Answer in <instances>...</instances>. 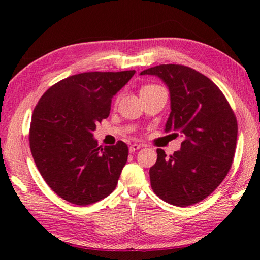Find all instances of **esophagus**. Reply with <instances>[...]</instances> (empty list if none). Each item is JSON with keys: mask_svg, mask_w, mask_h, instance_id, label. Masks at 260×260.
<instances>
[{"mask_svg": "<svg viewBox=\"0 0 260 260\" xmlns=\"http://www.w3.org/2000/svg\"><path fill=\"white\" fill-rule=\"evenodd\" d=\"M140 148V144H132V146H129V152H135L136 150H139Z\"/></svg>", "mask_w": 260, "mask_h": 260, "instance_id": "obj_1", "label": "esophagus"}]
</instances>
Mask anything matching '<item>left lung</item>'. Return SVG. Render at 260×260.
Listing matches in <instances>:
<instances>
[{
  "label": "left lung",
  "mask_w": 260,
  "mask_h": 260,
  "mask_svg": "<svg viewBox=\"0 0 260 260\" xmlns=\"http://www.w3.org/2000/svg\"><path fill=\"white\" fill-rule=\"evenodd\" d=\"M140 74L158 77L169 88L165 132L183 139L181 149L170 157L157 149V161L149 171L152 190L177 206L199 203L231 169L237 140L235 114L221 90L196 70L162 64Z\"/></svg>",
  "instance_id": "8db88e82"
}]
</instances>
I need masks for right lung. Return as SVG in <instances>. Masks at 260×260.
I'll return each mask as SVG.
<instances>
[{
    "mask_svg": "<svg viewBox=\"0 0 260 260\" xmlns=\"http://www.w3.org/2000/svg\"><path fill=\"white\" fill-rule=\"evenodd\" d=\"M134 73L71 76L51 86L34 109L29 147L35 165L52 191L70 203L93 204L116 189L128 147L122 141L99 147L93 132Z\"/></svg>",
    "mask_w": 260,
    "mask_h": 260,
    "instance_id": "1",
    "label": "right lung"
}]
</instances>
